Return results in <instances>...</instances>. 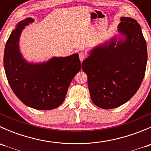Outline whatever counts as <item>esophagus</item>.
Here are the masks:
<instances>
[{"label":"esophagus","instance_id":"obj_1","mask_svg":"<svg viewBox=\"0 0 151 151\" xmlns=\"http://www.w3.org/2000/svg\"><path fill=\"white\" fill-rule=\"evenodd\" d=\"M86 57L87 55L85 54L84 52H80L79 53V58H80V60H81V61H83V60L86 58Z\"/></svg>","mask_w":151,"mask_h":151}]
</instances>
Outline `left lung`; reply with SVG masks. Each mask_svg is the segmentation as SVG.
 <instances>
[{
  "mask_svg": "<svg viewBox=\"0 0 151 151\" xmlns=\"http://www.w3.org/2000/svg\"><path fill=\"white\" fill-rule=\"evenodd\" d=\"M118 31V36L93 47L82 63L91 100L104 109L125 104L136 93L147 64V45L139 24L122 17Z\"/></svg>",
  "mask_w": 151,
  "mask_h": 151,
  "instance_id": "8db88e82",
  "label": "left lung"
}]
</instances>
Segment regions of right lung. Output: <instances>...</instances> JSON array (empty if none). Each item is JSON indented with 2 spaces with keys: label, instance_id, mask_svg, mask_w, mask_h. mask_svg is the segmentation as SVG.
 I'll list each match as a JSON object with an SVG mask.
<instances>
[{
  "label": "right lung",
  "instance_id": "right-lung-1",
  "mask_svg": "<svg viewBox=\"0 0 151 151\" xmlns=\"http://www.w3.org/2000/svg\"><path fill=\"white\" fill-rule=\"evenodd\" d=\"M33 21L31 17L25 18L12 31L4 50V69L12 91L23 104L39 110H50L63 102L81 63L77 53L53 57L43 63L27 61L19 50V38L25 27Z\"/></svg>",
  "mask_w": 151,
  "mask_h": 151
}]
</instances>
